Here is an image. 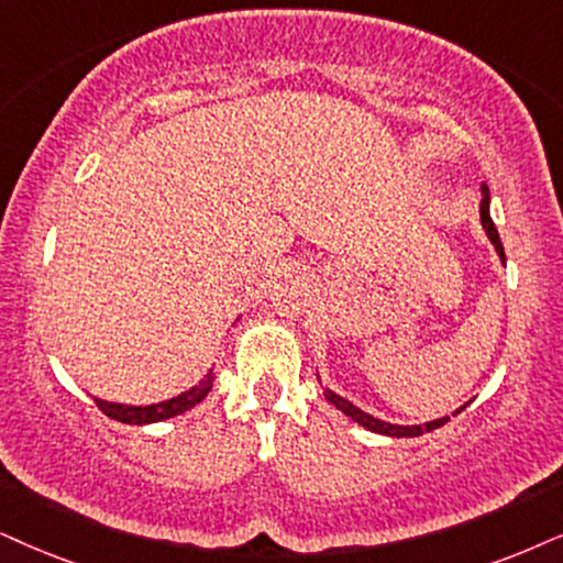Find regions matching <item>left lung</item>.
Wrapping results in <instances>:
<instances>
[{
	"mask_svg": "<svg viewBox=\"0 0 563 563\" xmlns=\"http://www.w3.org/2000/svg\"><path fill=\"white\" fill-rule=\"evenodd\" d=\"M481 223H483V229H486V233H488L490 244L496 246V252H499V257L504 260V246H501L499 231H496L494 220H490V212H488V187H483ZM327 400H330L338 410H343L345 416H351L355 423H361V426H364V429L374 431V433H384V437H397V439H400V437H421V433L439 429V426H444L446 421H450V418H439V421H429V423H423V426H395V423H384V421H379V418L368 416V412H364L361 408H355L353 402H347L345 397L330 393V389H327ZM460 410H462V408H460ZM460 410H457V412H460Z\"/></svg>",
	"mask_w": 563,
	"mask_h": 563,
	"instance_id": "left-lung-1",
	"label": "left lung"
}]
</instances>
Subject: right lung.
<instances>
[{
	"mask_svg": "<svg viewBox=\"0 0 563 563\" xmlns=\"http://www.w3.org/2000/svg\"><path fill=\"white\" fill-rule=\"evenodd\" d=\"M212 387V376H208L202 384L191 387L189 393H181L179 397H170L166 402H155V405H142V408H134V405H119V402H106V400H96L98 408H101L106 416L113 418V421L122 423H132V426H142V423H158L166 421V418L181 416L189 408H195L197 402L205 400V395L210 393Z\"/></svg>",
	"mask_w": 563,
	"mask_h": 563,
	"instance_id": "right-lung-1",
	"label": "right lung"
}]
</instances>
